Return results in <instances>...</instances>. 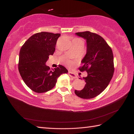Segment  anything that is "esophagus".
Masks as SVG:
<instances>
[{"instance_id": "obj_1", "label": "esophagus", "mask_w": 134, "mask_h": 134, "mask_svg": "<svg viewBox=\"0 0 134 134\" xmlns=\"http://www.w3.org/2000/svg\"><path fill=\"white\" fill-rule=\"evenodd\" d=\"M68 74H69V76H71V77L72 78H77V76H76V75L75 74L72 73V72L69 71V72H68Z\"/></svg>"}]
</instances>
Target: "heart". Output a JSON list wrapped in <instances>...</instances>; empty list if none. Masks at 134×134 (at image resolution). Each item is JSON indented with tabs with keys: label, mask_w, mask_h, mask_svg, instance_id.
I'll return each mask as SVG.
<instances>
[{
	"label": "heart",
	"mask_w": 134,
	"mask_h": 134,
	"mask_svg": "<svg viewBox=\"0 0 134 134\" xmlns=\"http://www.w3.org/2000/svg\"><path fill=\"white\" fill-rule=\"evenodd\" d=\"M74 40H78V41H82V40L79 39V38H75V39L73 40V41H74ZM65 63H66L67 65H69V66H71V65L73 64L72 62L69 60H67L65 61Z\"/></svg>",
	"instance_id": "heart-1"
}]
</instances>
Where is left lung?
Segmentation results:
<instances>
[{"instance_id":"left-lung-1","label":"left lung","mask_w":134,"mask_h":134,"mask_svg":"<svg viewBox=\"0 0 134 134\" xmlns=\"http://www.w3.org/2000/svg\"><path fill=\"white\" fill-rule=\"evenodd\" d=\"M76 35L86 40L87 53L78 69L86 71L87 76L83 78L86 82L83 89L75 90V93L82 98H93L106 89L113 77L115 67L112 50L97 34L86 31Z\"/></svg>"}]
</instances>
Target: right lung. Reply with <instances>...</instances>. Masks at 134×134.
I'll return each mask as SVG.
<instances>
[{
  "label": "right lung",
  "instance_id": "right-lung-1",
  "mask_svg": "<svg viewBox=\"0 0 134 134\" xmlns=\"http://www.w3.org/2000/svg\"><path fill=\"white\" fill-rule=\"evenodd\" d=\"M60 33L40 32L28 38L19 52L18 70L23 81L36 93H42L55 86L59 76L68 71L62 65L51 70L45 65L55 51Z\"/></svg>",
  "mask_w": 134,
  "mask_h": 134
}]
</instances>
